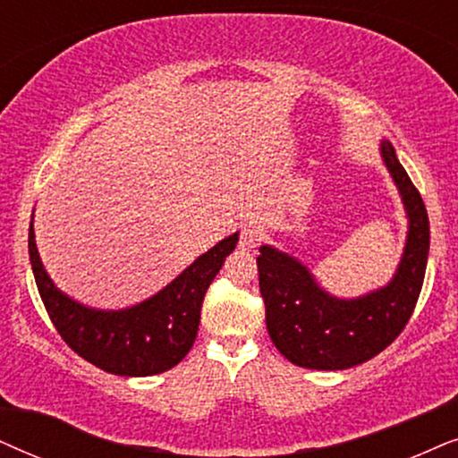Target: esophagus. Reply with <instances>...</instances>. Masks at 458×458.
Wrapping results in <instances>:
<instances>
[{"label":"esophagus","instance_id":"34e87169","mask_svg":"<svg viewBox=\"0 0 458 458\" xmlns=\"http://www.w3.org/2000/svg\"><path fill=\"white\" fill-rule=\"evenodd\" d=\"M259 241V228L253 224H245L241 230V236H239V247L242 251H251V249L258 245Z\"/></svg>","mask_w":458,"mask_h":458}]
</instances>
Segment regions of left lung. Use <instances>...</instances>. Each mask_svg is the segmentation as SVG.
Instances as JSON below:
<instances>
[{
  "label": "left lung",
  "mask_w": 458,
  "mask_h": 458,
  "mask_svg": "<svg viewBox=\"0 0 458 458\" xmlns=\"http://www.w3.org/2000/svg\"><path fill=\"white\" fill-rule=\"evenodd\" d=\"M381 157L408 217L404 253L386 286L341 300L322 289L300 259L270 245L259 247L267 333L276 350L297 367L344 370L370 360L404 331L417 306L429 255L428 209L387 140L381 142Z\"/></svg>",
  "instance_id": "left-lung-1"
}]
</instances>
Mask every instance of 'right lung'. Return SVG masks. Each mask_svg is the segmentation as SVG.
<instances>
[{
	"mask_svg": "<svg viewBox=\"0 0 458 458\" xmlns=\"http://www.w3.org/2000/svg\"><path fill=\"white\" fill-rule=\"evenodd\" d=\"M239 233L199 255L178 278L150 300L125 310H94L64 295L47 276L29 225V258L41 301L72 352L121 377H148L174 369L197 339L205 293L234 251Z\"/></svg>",
	"mask_w": 458,
	"mask_h": 458,
	"instance_id": "right-lung-1",
	"label": "right lung"
}]
</instances>
